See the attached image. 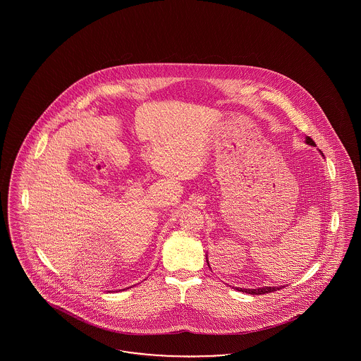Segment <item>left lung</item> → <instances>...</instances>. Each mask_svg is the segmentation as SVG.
<instances>
[{
  "instance_id": "8db88e82",
  "label": "left lung",
  "mask_w": 361,
  "mask_h": 361,
  "mask_svg": "<svg viewBox=\"0 0 361 361\" xmlns=\"http://www.w3.org/2000/svg\"><path fill=\"white\" fill-rule=\"evenodd\" d=\"M306 143L310 146H315V142L310 137H306ZM321 153V152H319ZM207 264H208V259H207ZM281 287H261V288H256V290H250V288H237L238 291L246 292V293H250V295H262V293H269V292H275L277 290H280Z\"/></svg>"
}]
</instances>
